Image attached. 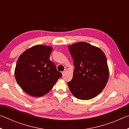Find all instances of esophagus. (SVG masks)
<instances>
[{
	"label": "esophagus",
	"mask_w": 129,
	"mask_h": 129,
	"mask_svg": "<svg viewBox=\"0 0 129 129\" xmlns=\"http://www.w3.org/2000/svg\"><path fill=\"white\" fill-rule=\"evenodd\" d=\"M66 72H67V69H65L64 71L62 72V75H64V74H65V73H66Z\"/></svg>",
	"instance_id": "34e87169"
}]
</instances>
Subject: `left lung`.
Instances as JSON below:
<instances>
[{"label":"left lung","instance_id":"1","mask_svg":"<svg viewBox=\"0 0 129 129\" xmlns=\"http://www.w3.org/2000/svg\"><path fill=\"white\" fill-rule=\"evenodd\" d=\"M68 48L75 66L72 80L68 82L70 91L78 99H92L101 92L109 79L105 54L86 42L73 44Z\"/></svg>","mask_w":129,"mask_h":129}]
</instances>
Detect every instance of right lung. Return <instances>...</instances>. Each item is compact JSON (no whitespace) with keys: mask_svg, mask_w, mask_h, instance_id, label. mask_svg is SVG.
Masks as SVG:
<instances>
[{"mask_svg":"<svg viewBox=\"0 0 129 129\" xmlns=\"http://www.w3.org/2000/svg\"><path fill=\"white\" fill-rule=\"evenodd\" d=\"M53 48L36 45L27 49L17 60L15 69L17 82L25 92L33 97L46 94L62 74L49 60Z\"/></svg>","mask_w":129,"mask_h":129,"instance_id":"obj_1","label":"right lung"}]
</instances>
